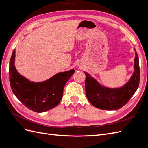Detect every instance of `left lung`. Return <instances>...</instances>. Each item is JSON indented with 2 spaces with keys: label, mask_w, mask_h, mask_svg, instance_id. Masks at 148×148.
<instances>
[{
  "label": "left lung",
  "mask_w": 148,
  "mask_h": 148,
  "mask_svg": "<svg viewBox=\"0 0 148 148\" xmlns=\"http://www.w3.org/2000/svg\"><path fill=\"white\" fill-rule=\"evenodd\" d=\"M134 72L127 83L119 88H110L101 84L88 73L86 75L85 89L88 101L95 107L102 110H115L125 106L136 91L140 83L139 58L136 50Z\"/></svg>",
  "instance_id": "obj_1"
}]
</instances>
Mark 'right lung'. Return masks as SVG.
<instances>
[{
  "label": "right lung",
  "mask_w": 148,
  "mask_h": 148,
  "mask_svg": "<svg viewBox=\"0 0 148 148\" xmlns=\"http://www.w3.org/2000/svg\"><path fill=\"white\" fill-rule=\"evenodd\" d=\"M15 50L10 60V86L15 96L27 108L38 113L52 109L59 104L64 88L75 71L59 72L42 82H31L21 75L15 66Z\"/></svg>",
  "instance_id": "1"
}]
</instances>
